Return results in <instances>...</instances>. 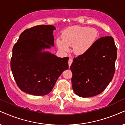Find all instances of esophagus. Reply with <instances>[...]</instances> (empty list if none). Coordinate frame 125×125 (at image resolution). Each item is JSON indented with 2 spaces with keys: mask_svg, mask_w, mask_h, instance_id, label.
Here are the masks:
<instances>
[{
  "mask_svg": "<svg viewBox=\"0 0 125 125\" xmlns=\"http://www.w3.org/2000/svg\"><path fill=\"white\" fill-rule=\"evenodd\" d=\"M72 62H73V59H71V58H70V59H69V61H68V64H69V66H71V64H72Z\"/></svg>",
  "mask_w": 125,
  "mask_h": 125,
  "instance_id": "obj_1",
  "label": "esophagus"
}]
</instances>
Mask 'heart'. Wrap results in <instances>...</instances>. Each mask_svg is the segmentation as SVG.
Here are the masks:
<instances>
[{
  "mask_svg": "<svg viewBox=\"0 0 125 125\" xmlns=\"http://www.w3.org/2000/svg\"><path fill=\"white\" fill-rule=\"evenodd\" d=\"M98 36L97 31L92 28L72 26L67 28L62 35V40L58 39L56 44L61 51H69V47H73L76 55L86 53L95 42Z\"/></svg>",
  "mask_w": 125,
  "mask_h": 125,
  "instance_id": "obj_1",
  "label": "heart"
}]
</instances>
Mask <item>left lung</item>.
I'll return each mask as SVG.
<instances>
[{
    "instance_id": "8db88e82",
    "label": "left lung",
    "mask_w": 125,
    "mask_h": 125,
    "mask_svg": "<svg viewBox=\"0 0 125 125\" xmlns=\"http://www.w3.org/2000/svg\"><path fill=\"white\" fill-rule=\"evenodd\" d=\"M117 48L111 36L95 41L86 53L74 58L70 69L75 94L89 97L101 94L113 80Z\"/></svg>"
}]
</instances>
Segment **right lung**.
Instances as JSON below:
<instances>
[{"mask_svg":"<svg viewBox=\"0 0 125 125\" xmlns=\"http://www.w3.org/2000/svg\"><path fill=\"white\" fill-rule=\"evenodd\" d=\"M52 25H37L25 30L12 48L10 66L17 86L29 94L51 92L58 78L69 68V58L42 51L54 45Z\"/></svg>","mask_w":125,"mask_h":125,"instance_id":"add662e5","label":"right lung"}]
</instances>
